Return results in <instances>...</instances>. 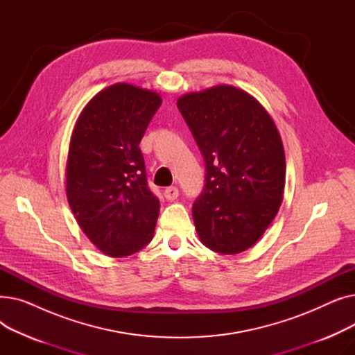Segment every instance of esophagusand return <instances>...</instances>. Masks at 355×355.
Returning a JSON list of instances; mask_svg holds the SVG:
<instances>
[{"label":"esophagus","mask_w":355,"mask_h":355,"mask_svg":"<svg viewBox=\"0 0 355 355\" xmlns=\"http://www.w3.org/2000/svg\"><path fill=\"white\" fill-rule=\"evenodd\" d=\"M178 194H180V191H178L177 187H166L165 191H164V197L166 200H170V201L175 200L178 197Z\"/></svg>","instance_id":"34e87169"}]
</instances>
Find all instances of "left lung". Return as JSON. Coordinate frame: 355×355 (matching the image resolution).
Listing matches in <instances>:
<instances>
[{"label":"left lung","mask_w":355,"mask_h":355,"mask_svg":"<svg viewBox=\"0 0 355 355\" xmlns=\"http://www.w3.org/2000/svg\"><path fill=\"white\" fill-rule=\"evenodd\" d=\"M177 106L206 164L204 189L193 204L201 243L223 254L245 252L282 204L281 135L266 109L234 86L189 93Z\"/></svg>","instance_id":"obj_1"}]
</instances>
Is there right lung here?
<instances>
[{
	"mask_svg": "<svg viewBox=\"0 0 355 355\" xmlns=\"http://www.w3.org/2000/svg\"><path fill=\"white\" fill-rule=\"evenodd\" d=\"M162 101L155 92L116 83L93 98L74 126L66 193L80 229L112 257L151 241L159 200L149 190L139 142Z\"/></svg>",
	"mask_w": 355,
	"mask_h": 355,
	"instance_id": "right-lung-1",
	"label": "right lung"
}]
</instances>
